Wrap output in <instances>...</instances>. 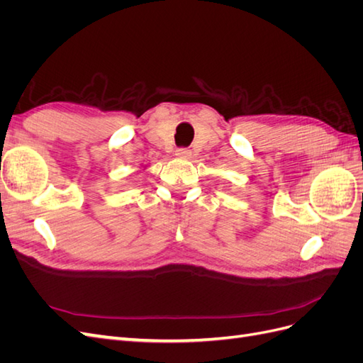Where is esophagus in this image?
Wrapping results in <instances>:
<instances>
[{"label":"esophagus","mask_w":363,"mask_h":363,"mask_svg":"<svg viewBox=\"0 0 363 363\" xmlns=\"http://www.w3.org/2000/svg\"><path fill=\"white\" fill-rule=\"evenodd\" d=\"M175 156L180 157V159H189L191 157V150L188 148H179L175 151Z\"/></svg>","instance_id":"obj_1"}]
</instances>
